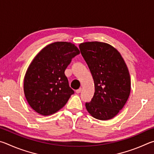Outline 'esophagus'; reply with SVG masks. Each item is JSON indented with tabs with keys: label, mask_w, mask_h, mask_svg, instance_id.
Returning <instances> with one entry per match:
<instances>
[{
	"label": "esophagus",
	"mask_w": 154,
	"mask_h": 154,
	"mask_svg": "<svg viewBox=\"0 0 154 154\" xmlns=\"http://www.w3.org/2000/svg\"><path fill=\"white\" fill-rule=\"evenodd\" d=\"M81 91H82V88H79V89H77L76 91H75V93H80V92H81Z\"/></svg>",
	"instance_id": "1"
}]
</instances>
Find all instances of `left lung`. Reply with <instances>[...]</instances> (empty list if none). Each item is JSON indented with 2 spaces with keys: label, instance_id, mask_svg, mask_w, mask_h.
Listing matches in <instances>:
<instances>
[{
  "label": "left lung",
  "instance_id": "obj_1",
  "mask_svg": "<svg viewBox=\"0 0 154 154\" xmlns=\"http://www.w3.org/2000/svg\"><path fill=\"white\" fill-rule=\"evenodd\" d=\"M79 48L95 83V93L86 103V108L96 119H112L123 108L130 95L128 67L120 53L106 43L87 42Z\"/></svg>",
  "mask_w": 154,
  "mask_h": 154
}]
</instances>
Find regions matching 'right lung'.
I'll return each mask as SVG.
<instances>
[{"mask_svg":"<svg viewBox=\"0 0 154 154\" xmlns=\"http://www.w3.org/2000/svg\"><path fill=\"white\" fill-rule=\"evenodd\" d=\"M80 51L74 44L56 42L35 57L26 73L23 90L29 106L42 116L61 109L74 93L65 70Z\"/></svg>","mask_w":154,"mask_h":154,"instance_id":"obj_1","label":"right lung"}]
</instances>
